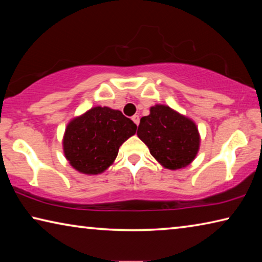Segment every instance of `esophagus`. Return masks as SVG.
Masks as SVG:
<instances>
[{"label": "esophagus", "instance_id": "1", "mask_svg": "<svg viewBox=\"0 0 262 262\" xmlns=\"http://www.w3.org/2000/svg\"><path fill=\"white\" fill-rule=\"evenodd\" d=\"M132 120L135 122V125L139 126V123H140V117H139V115H136V114H135V115H133V117H132Z\"/></svg>", "mask_w": 262, "mask_h": 262}]
</instances>
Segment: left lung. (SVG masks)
<instances>
[{
    "instance_id": "obj_1",
    "label": "left lung",
    "mask_w": 262,
    "mask_h": 262,
    "mask_svg": "<svg viewBox=\"0 0 262 262\" xmlns=\"http://www.w3.org/2000/svg\"><path fill=\"white\" fill-rule=\"evenodd\" d=\"M137 136L148 145L150 154L170 170L192 163L200 145L195 123L165 105L150 108V114L141 119Z\"/></svg>"
}]
</instances>
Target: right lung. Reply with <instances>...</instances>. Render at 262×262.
I'll list each match as a JSON object with an SVG mask.
<instances>
[{
    "label": "right lung",
    "instance_id": "right-lung-1",
    "mask_svg": "<svg viewBox=\"0 0 262 262\" xmlns=\"http://www.w3.org/2000/svg\"><path fill=\"white\" fill-rule=\"evenodd\" d=\"M136 128L120 111L97 106L66 128V158L82 173H101L114 162L120 145L135 134Z\"/></svg>",
    "mask_w": 262,
    "mask_h": 262
}]
</instances>
